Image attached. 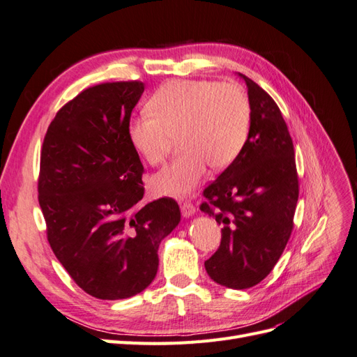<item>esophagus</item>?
Masks as SVG:
<instances>
[{
    "instance_id": "esophagus-1",
    "label": "esophagus",
    "mask_w": 357,
    "mask_h": 357,
    "mask_svg": "<svg viewBox=\"0 0 357 357\" xmlns=\"http://www.w3.org/2000/svg\"><path fill=\"white\" fill-rule=\"evenodd\" d=\"M180 210H181L183 218H190V215H193V214H195V211H197L195 205L188 202V201L180 202Z\"/></svg>"
}]
</instances>
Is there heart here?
Masks as SVG:
<instances>
[{"mask_svg": "<svg viewBox=\"0 0 357 357\" xmlns=\"http://www.w3.org/2000/svg\"><path fill=\"white\" fill-rule=\"evenodd\" d=\"M152 114L129 123L128 135L150 165L165 160L172 138H180L181 155L150 180L162 197L183 198L193 192L208 165L222 169L241 153L248 138L252 107L235 83L172 80L150 100Z\"/></svg>", "mask_w": 357, "mask_h": 357, "instance_id": "heart-1", "label": "heart"}]
</instances>
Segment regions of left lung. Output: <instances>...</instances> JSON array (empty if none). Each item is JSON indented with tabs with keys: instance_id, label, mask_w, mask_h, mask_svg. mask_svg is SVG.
Here are the masks:
<instances>
[{
	"instance_id": "left-lung-1",
	"label": "left lung",
	"mask_w": 357,
	"mask_h": 357,
	"mask_svg": "<svg viewBox=\"0 0 357 357\" xmlns=\"http://www.w3.org/2000/svg\"><path fill=\"white\" fill-rule=\"evenodd\" d=\"M248 138L232 164L205 188L201 211L222 225L207 274L229 289H248L273 271L294 229L299 195L294 143L275 101L252 79Z\"/></svg>"
}]
</instances>
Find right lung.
Returning <instances> with one entry per match:
<instances>
[{
  "label": "right lung",
  "instance_id": "obj_1",
  "mask_svg": "<svg viewBox=\"0 0 357 357\" xmlns=\"http://www.w3.org/2000/svg\"><path fill=\"white\" fill-rule=\"evenodd\" d=\"M142 82L101 83L56 113L43 142L38 202L53 253L75 284L98 299L143 291L158 273L160 241L178 204L146 205L143 164L128 135Z\"/></svg>",
  "mask_w": 357,
  "mask_h": 357
}]
</instances>
